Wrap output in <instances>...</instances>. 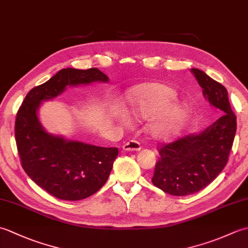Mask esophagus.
Listing matches in <instances>:
<instances>
[{"instance_id": "esophagus-1", "label": "esophagus", "mask_w": 248, "mask_h": 248, "mask_svg": "<svg viewBox=\"0 0 248 248\" xmlns=\"http://www.w3.org/2000/svg\"><path fill=\"white\" fill-rule=\"evenodd\" d=\"M123 148H124V150H127V151H139V150H140L141 147L138 140H131L127 141V143L124 144Z\"/></svg>"}]
</instances>
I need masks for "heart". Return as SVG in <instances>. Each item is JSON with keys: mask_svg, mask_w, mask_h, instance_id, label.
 <instances>
[{"mask_svg": "<svg viewBox=\"0 0 248 248\" xmlns=\"http://www.w3.org/2000/svg\"><path fill=\"white\" fill-rule=\"evenodd\" d=\"M176 99V92L162 84L140 85L131 93L132 109L139 117L151 118L163 113L150 128L152 136L160 140L177 136L186 127L189 117L188 108L184 104H173L170 107ZM121 118L124 123H128L124 115Z\"/></svg>", "mask_w": 248, "mask_h": 248, "instance_id": "heart-1", "label": "heart"}]
</instances>
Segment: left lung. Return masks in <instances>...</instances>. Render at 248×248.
Here are the masks:
<instances>
[{
  "mask_svg": "<svg viewBox=\"0 0 248 248\" xmlns=\"http://www.w3.org/2000/svg\"><path fill=\"white\" fill-rule=\"evenodd\" d=\"M191 72L202 88L203 97L220 109V115L202 132L161 145L151 181L173 196L197 193L222 172L236 131V116L231 109L227 89L202 70L193 68Z\"/></svg>",
  "mask_w": 248,
  "mask_h": 248,
  "instance_id": "1",
  "label": "left lung"
}]
</instances>
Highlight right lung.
I'll list each match as a JSON object with an SVG mask.
<instances>
[{
  "label": "right lung",
  "instance_id": "obj_1",
  "mask_svg": "<svg viewBox=\"0 0 248 248\" xmlns=\"http://www.w3.org/2000/svg\"><path fill=\"white\" fill-rule=\"evenodd\" d=\"M108 82L97 68L62 69L49 81L31 89L18 109L15 138L21 165L31 180L59 199L81 200L108 181L118 155L116 147H98L46 133L37 117L41 101L53 99L67 85Z\"/></svg>",
  "mask_w": 248,
  "mask_h": 248
}]
</instances>
